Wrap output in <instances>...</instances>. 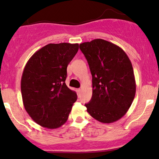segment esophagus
<instances>
[{
    "mask_svg": "<svg viewBox=\"0 0 159 159\" xmlns=\"http://www.w3.org/2000/svg\"><path fill=\"white\" fill-rule=\"evenodd\" d=\"M81 89H77V93H78V95H80V93H81Z\"/></svg>",
    "mask_w": 159,
    "mask_h": 159,
    "instance_id": "34e87169",
    "label": "esophagus"
}]
</instances>
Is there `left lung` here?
<instances>
[{"mask_svg":"<svg viewBox=\"0 0 159 159\" xmlns=\"http://www.w3.org/2000/svg\"><path fill=\"white\" fill-rule=\"evenodd\" d=\"M92 75L93 95L85 104L91 116L103 123L126 114L136 92L134 70L125 52L114 43L96 39L80 44Z\"/></svg>","mask_w":159,"mask_h":159,"instance_id":"obj_1","label":"left lung"}]
</instances>
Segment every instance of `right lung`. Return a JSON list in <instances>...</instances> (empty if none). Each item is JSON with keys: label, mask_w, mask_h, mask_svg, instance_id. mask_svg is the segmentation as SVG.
Here are the masks:
<instances>
[{"label": "right lung", "mask_w": 159, "mask_h": 159, "mask_svg": "<svg viewBox=\"0 0 159 159\" xmlns=\"http://www.w3.org/2000/svg\"><path fill=\"white\" fill-rule=\"evenodd\" d=\"M78 47V43H50L34 53L25 65L21 80L24 106L41 126L57 129L68 120L77 94L66 84V69Z\"/></svg>", "instance_id": "1"}]
</instances>
